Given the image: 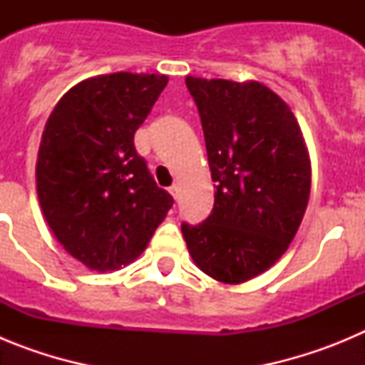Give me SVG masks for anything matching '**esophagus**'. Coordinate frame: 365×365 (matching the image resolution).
I'll return each mask as SVG.
<instances>
[{
    "label": "esophagus",
    "instance_id": "34e87169",
    "mask_svg": "<svg viewBox=\"0 0 365 365\" xmlns=\"http://www.w3.org/2000/svg\"><path fill=\"white\" fill-rule=\"evenodd\" d=\"M179 192H180L179 185H173L172 188H170V193H172V197L175 199V201H177V199H179Z\"/></svg>",
    "mask_w": 365,
    "mask_h": 365
}]
</instances>
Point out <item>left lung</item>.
I'll use <instances>...</instances> for the list:
<instances>
[{"label":"left lung","mask_w":365,"mask_h":365,"mask_svg":"<svg viewBox=\"0 0 365 365\" xmlns=\"http://www.w3.org/2000/svg\"><path fill=\"white\" fill-rule=\"evenodd\" d=\"M215 182L205 222H182L193 263L215 282L256 278L285 254L311 193V159L291 108L265 83L186 76Z\"/></svg>","instance_id":"8db88e82"}]
</instances>
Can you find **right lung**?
<instances>
[{"label": "right lung", "instance_id": "add662e5", "mask_svg": "<svg viewBox=\"0 0 365 365\" xmlns=\"http://www.w3.org/2000/svg\"><path fill=\"white\" fill-rule=\"evenodd\" d=\"M166 74H98L51 111L36 160V192L58 243L96 272L130 265L172 208L135 150Z\"/></svg>", "mask_w": 365, "mask_h": 365}]
</instances>
